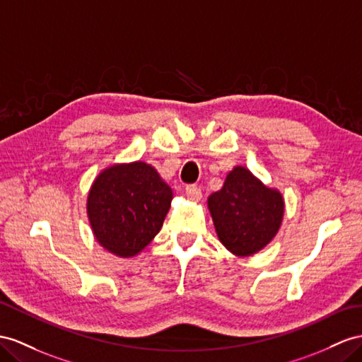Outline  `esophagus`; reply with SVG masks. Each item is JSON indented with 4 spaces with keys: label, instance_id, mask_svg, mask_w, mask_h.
<instances>
[{
    "label": "esophagus",
    "instance_id": "obj_1",
    "mask_svg": "<svg viewBox=\"0 0 362 362\" xmlns=\"http://www.w3.org/2000/svg\"><path fill=\"white\" fill-rule=\"evenodd\" d=\"M185 192H187V197L192 202H199L202 199V189L197 187V185H188Z\"/></svg>",
    "mask_w": 362,
    "mask_h": 362
}]
</instances>
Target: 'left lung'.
I'll use <instances>...</instances> for the list:
<instances>
[{
  "instance_id": "8db88e82",
  "label": "left lung",
  "mask_w": 362,
  "mask_h": 362,
  "mask_svg": "<svg viewBox=\"0 0 362 362\" xmlns=\"http://www.w3.org/2000/svg\"><path fill=\"white\" fill-rule=\"evenodd\" d=\"M220 243L237 257H251L269 245L281 228L284 199L245 166L226 174L221 189L208 197Z\"/></svg>"
}]
</instances>
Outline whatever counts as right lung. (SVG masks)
Instances as JSON below:
<instances>
[{
  "instance_id": "add662e5",
  "label": "right lung",
  "mask_w": 362,
  "mask_h": 362,
  "mask_svg": "<svg viewBox=\"0 0 362 362\" xmlns=\"http://www.w3.org/2000/svg\"><path fill=\"white\" fill-rule=\"evenodd\" d=\"M173 189L153 165L136 160L102 170L87 194V217L96 242L120 258L141 254L159 234Z\"/></svg>"
}]
</instances>
